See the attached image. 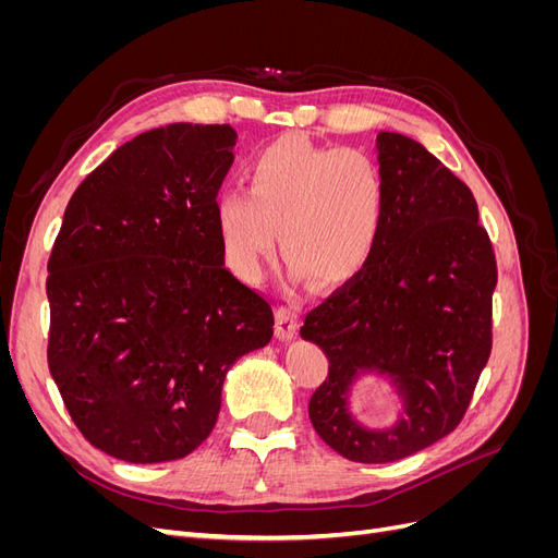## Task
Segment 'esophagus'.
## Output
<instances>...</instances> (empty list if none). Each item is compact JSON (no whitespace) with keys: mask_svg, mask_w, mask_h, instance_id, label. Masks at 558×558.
<instances>
[{"mask_svg":"<svg viewBox=\"0 0 558 558\" xmlns=\"http://www.w3.org/2000/svg\"><path fill=\"white\" fill-rule=\"evenodd\" d=\"M277 326L275 332L281 342H289L298 332V310L293 305H281L277 307Z\"/></svg>","mask_w":558,"mask_h":558,"instance_id":"obj_1","label":"esophagus"}]
</instances>
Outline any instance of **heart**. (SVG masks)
Wrapping results in <instances>:
<instances>
[{
    "instance_id": "b5f03b06",
    "label": "heart",
    "mask_w": 558,
    "mask_h": 558,
    "mask_svg": "<svg viewBox=\"0 0 558 558\" xmlns=\"http://www.w3.org/2000/svg\"><path fill=\"white\" fill-rule=\"evenodd\" d=\"M246 191L216 197L214 218L223 258L253 281L272 256L277 230L293 277L340 286L373 260L386 216L379 162L361 148L316 146L286 134L246 167Z\"/></svg>"
}]
</instances>
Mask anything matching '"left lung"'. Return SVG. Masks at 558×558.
Returning <instances> with one entry per match:
<instances>
[{
    "label": "left lung",
    "mask_w": 558,
    "mask_h": 558,
    "mask_svg": "<svg viewBox=\"0 0 558 558\" xmlns=\"http://www.w3.org/2000/svg\"><path fill=\"white\" fill-rule=\"evenodd\" d=\"M386 216L359 277L305 316L300 337L328 356L310 400L312 426L356 463H391L449 435L463 418L492 353L496 256L477 202L426 146L377 134ZM365 376L403 402L393 425L373 429L350 412Z\"/></svg>",
    "instance_id": "obj_1"
}]
</instances>
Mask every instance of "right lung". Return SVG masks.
<instances>
[{
	"label": "right lung",
	"mask_w": 558,
	"mask_h": 558,
	"mask_svg": "<svg viewBox=\"0 0 558 558\" xmlns=\"http://www.w3.org/2000/svg\"><path fill=\"white\" fill-rule=\"evenodd\" d=\"M230 125L142 132L90 172L50 251L48 367L86 440L165 463L207 440L228 369L275 332L226 267L214 205Z\"/></svg>",
	"instance_id": "right-lung-1"
}]
</instances>
